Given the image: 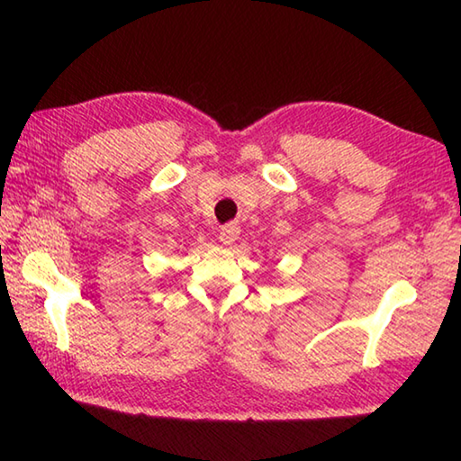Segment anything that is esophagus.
<instances>
[{"label": "esophagus", "instance_id": "34e87169", "mask_svg": "<svg viewBox=\"0 0 461 461\" xmlns=\"http://www.w3.org/2000/svg\"><path fill=\"white\" fill-rule=\"evenodd\" d=\"M238 236H240V228H238L236 223H228V225H223L221 231H220V240H221V244H223V246H230V244H233V241L238 240Z\"/></svg>", "mask_w": 461, "mask_h": 461}]
</instances>
